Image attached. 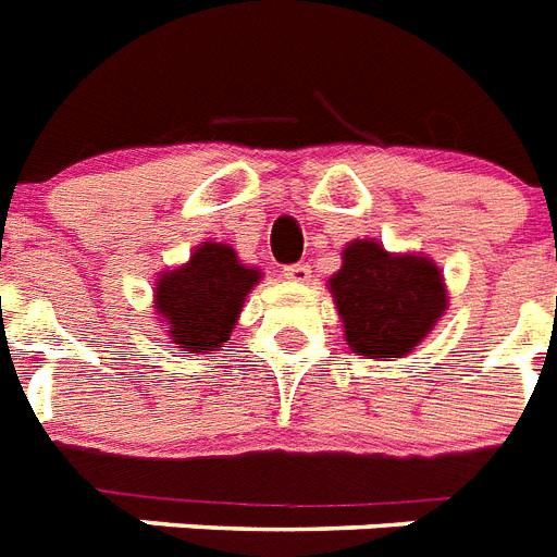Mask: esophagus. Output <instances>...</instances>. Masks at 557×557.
I'll use <instances>...</instances> for the list:
<instances>
[{
    "mask_svg": "<svg viewBox=\"0 0 557 557\" xmlns=\"http://www.w3.org/2000/svg\"><path fill=\"white\" fill-rule=\"evenodd\" d=\"M284 278L293 284H307L310 282V267L307 264H290V267H284L282 270Z\"/></svg>",
    "mask_w": 557,
    "mask_h": 557,
    "instance_id": "34e87169",
    "label": "esophagus"
}]
</instances>
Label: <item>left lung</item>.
Here are the masks:
<instances>
[{
  "mask_svg": "<svg viewBox=\"0 0 557 557\" xmlns=\"http://www.w3.org/2000/svg\"><path fill=\"white\" fill-rule=\"evenodd\" d=\"M345 342L356 356L394 362L411 354L448 310L443 270L422 252H388L354 238L327 278Z\"/></svg>",
  "mask_w": 557,
  "mask_h": 557,
  "instance_id": "obj_1",
  "label": "left lung"
}]
</instances>
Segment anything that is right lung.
Returning a JSON list of instances; mask_svg holds the SVG:
<instances>
[{
    "label": "right lung",
    "instance_id": "1",
    "mask_svg": "<svg viewBox=\"0 0 557 557\" xmlns=\"http://www.w3.org/2000/svg\"><path fill=\"white\" fill-rule=\"evenodd\" d=\"M261 278L264 273L242 264L230 244L201 242L189 252V261L158 273L154 315L175 348L189 354L221 350Z\"/></svg>",
    "mask_w": 557,
    "mask_h": 557
}]
</instances>
